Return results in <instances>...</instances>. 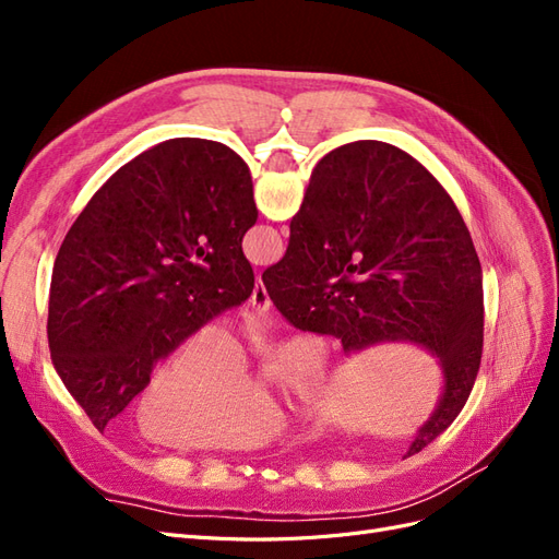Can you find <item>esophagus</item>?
Listing matches in <instances>:
<instances>
[{
	"mask_svg": "<svg viewBox=\"0 0 559 559\" xmlns=\"http://www.w3.org/2000/svg\"><path fill=\"white\" fill-rule=\"evenodd\" d=\"M251 306L257 308V310H270V306H273V302H270V298H267V292H265V286H263V282H261V277L257 280V284H253V292H251Z\"/></svg>",
	"mask_w": 559,
	"mask_h": 559,
	"instance_id": "esophagus-1",
	"label": "esophagus"
}]
</instances>
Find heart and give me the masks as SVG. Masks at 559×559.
Listing matches in <instances>:
<instances>
[{
    "label": "heart",
    "mask_w": 559,
    "mask_h": 559,
    "mask_svg": "<svg viewBox=\"0 0 559 559\" xmlns=\"http://www.w3.org/2000/svg\"><path fill=\"white\" fill-rule=\"evenodd\" d=\"M251 352L226 326L195 331L148 378L134 408L146 438L181 450L257 448L286 427V394L277 378L308 389L314 352L294 343L273 364L275 376H249Z\"/></svg>",
    "instance_id": "heart-1"
}]
</instances>
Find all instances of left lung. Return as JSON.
Returning <instances> with one entry per match:
<instances>
[{
    "instance_id": "left-lung-1",
    "label": "left lung",
    "mask_w": 559,
    "mask_h": 559,
    "mask_svg": "<svg viewBox=\"0 0 559 559\" xmlns=\"http://www.w3.org/2000/svg\"><path fill=\"white\" fill-rule=\"evenodd\" d=\"M257 218L247 163L195 138L144 151L91 198L53 265L48 347L99 431L158 359L251 296L242 238Z\"/></svg>"
}]
</instances>
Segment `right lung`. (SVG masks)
Listing matches in <instances>:
<instances>
[{
	"instance_id": "right-lung-1",
	"label": "right lung",
	"mask_w": 559,
	"mask_h": 559,
	"mask_svg": "<svg viewBox=\"0 0 559 559\" xmlns=\"http://www.w3.org/2000/svg\"><path fill=\"white\" fill-rule=\"evenodd\" d=\"M289 228L263 273L284 319L345 354L411 343L441 361L443 394L405 456L425 450L462 413L483 357V267L460 210L411 154L364 140L317 163Z\"/></svg>"
}]
</instances>
